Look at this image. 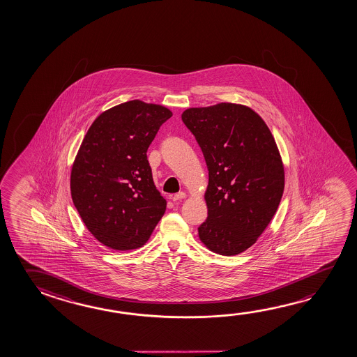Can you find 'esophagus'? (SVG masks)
<instances>
[{
  "mask_svg": "<svg viewBox=\"0 0 357 357\" xmlns=\"http://www.w3.org/2000/svg\"><path fill=\"white\" fill-rule=\"evenodd\" d=\"M187 197V194L184 193V192H181V193H176L172 197V200L173 202H178V200H181V199H184Z\"/></svg>",
  "mask_w": 357,
  "mask_h": 357,
  "instance_id": "esophagus-1",
  "label": "esophagus"
}]
</instances>
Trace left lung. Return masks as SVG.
Segmentation results:
<instances>
[{"label": "left lung", "mask_w": 357, "mask_h": 357, "mask_svg": "<svg viewBox=\"0 0 357 357\" xmlns=\"http://www.w3.org/2000/svg\"><path fill=\"white\" fill-rule=\"evenodd\" d=\"M181 119L209 170L208 218L199 238L220 255L245 252L269 225L284 193V165L274 137L246 105L189 108Z\"/></svg>", "instance_id": "left-lung-1"}]
</instances>
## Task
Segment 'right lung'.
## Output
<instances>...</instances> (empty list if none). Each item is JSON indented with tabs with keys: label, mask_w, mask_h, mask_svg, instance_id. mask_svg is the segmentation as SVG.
<instances>
[{
	"label": "right lung",
	"mask_w": 357,
	"mask_h": 357,
	"mask_svg": "<svg viewBox=\"0 0 357 357\" xmlns=\"http://www.w3.org/2000/svg\"><path fill=\"white\" fill-rule=\"evenodd\" d=\"M172 117L163 105L129 100L103 112L88 129L70 172V194L91 234L114 250L144 245L167 202L146 159L160 126Z\"/></svg>",
	"instance_id": "1"
}]
</instances>
